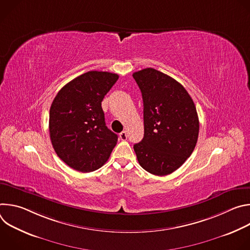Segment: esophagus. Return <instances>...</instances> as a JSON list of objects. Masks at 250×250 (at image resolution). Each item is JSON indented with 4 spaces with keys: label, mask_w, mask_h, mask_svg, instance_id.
I'll list each match as a JSON object with an SVG mask.
<instances>
[{
    "label": "esophagus",
    "mask_w": 250,
    "mask_h": 250,
    "mask_svg": "<svg viewBox=\"0 0 250 250\" xmlns=\"http://www.w3.org/2000/svg\"><path fill=\"white\" fill-rule=\"evenodd\" d=\"M120 137H121V139H122V140H126V138H127V134H126V131H125V130L122 131V132L120 133Z\"/></svg>",
    "instance_id": "esophagus-1"
}]
</instances>
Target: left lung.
Returning <instances> with one entry per match:
<instances>
[{
    "instance_id": "obj_1",
    "label": "left lung",
    "mask_w": 250,
    "mask_h": 250,
    "mask_svg": "<svg viewBox=\"0 0 250 250\" xmlns=\"http://www.w3.org/2000/svg\"><path fill=\"white\" fill-rule=\"evenodd\" d=\"M144 100L145 136L133 146L138 163L147 172L165 176L190 157L199 135L195 104L186 89L153 68L132 74Z\"/></svg>"
}]
</instances>
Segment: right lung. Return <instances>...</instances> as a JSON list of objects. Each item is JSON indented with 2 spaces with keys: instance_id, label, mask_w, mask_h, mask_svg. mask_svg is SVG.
<instances>
[{
  "instance_id": "1",
  "label": "right lung",
  "mask_w": 250,
  "mask_h": 250,
  "mask_svg": "<svg viewBox=\"0 0 250 250\" xmlns=\"http://www.w3.org/2000/svg\"><path fill=\"white\" fill-rule=\"evenodd\" d=\"M119 75L89 71L67 83L49 112V134L58 157L86 173L102 167L117 145L118 135L104 123L102 101Z\"/></svg>"
}]
</instances>
